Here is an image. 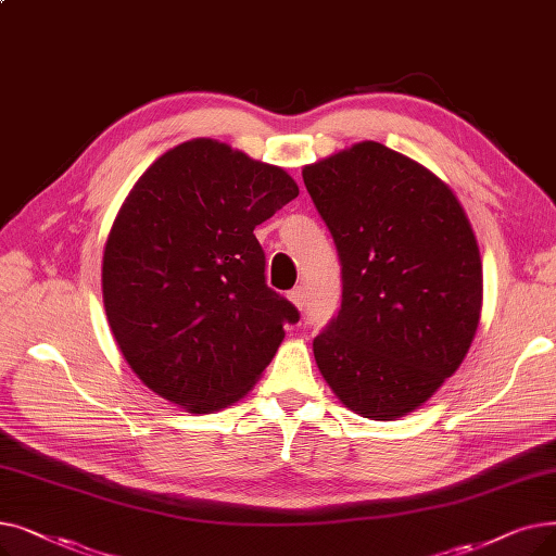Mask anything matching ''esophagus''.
<instances>
[{"mask_svg":"<svg viewBox=\"0 0 556 556\" xmlns=\"http://www.w3.org/2000/svg\"><path fill=\"white\" fill-rule=\"evenodd\" d=\"M288 300H291L300 311L306 306V293H304V286H295L291 293H288Z\"/></svg>","mask_w":556,"mask_h":556,"instance_id":"esophagus-1","label":"esophagus"}]
</instances>
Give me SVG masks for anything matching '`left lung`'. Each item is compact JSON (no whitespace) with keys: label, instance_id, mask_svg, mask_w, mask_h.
<instances>
[{"label":"left lung","instance_id":"left-lung-1","mask_svg":"<svg viewBox=\"0 0 556 556\" xmlns=\"http://www.w3.org/2000/svg\"><path fill=\"white\" fill-rule=\"evenodd\" d=\"M341 258L338 316L316 364L354 414L393 420L456 372L481 313V258L466 213L427 167L381 142L302 170Z\"/></svg>","mask_w":556,"mask_h":556}]
</instances>
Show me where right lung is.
Wrapping results in <instances>:
<instances>
[{
  "mask_svg": "<svg viewBox=\"0 0 556 556\" xmlns=\"http://www.w3.org/2000/svg\"><path fill=\"white\" fill-rule=\"evenodd\" d=\"M300 195L281 167L195 138L159 156L111 227L104 308L138 379L190 414L238 402L298 308L265 283L256 225Z\"/></svg>",
  "mask_w": 556,
  "mask_h": 556,
  "instance_id": "add662e5",
  "label": "right lung"
}]
</instances>
